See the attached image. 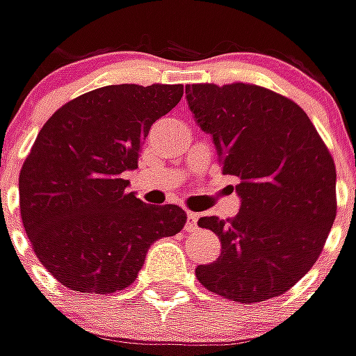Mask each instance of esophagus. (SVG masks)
Segmentation results:
<instances>
[{"label": "esophagus", "instance_id": "esophagus-1", "mask_svg": "<svg viewBox=\"0 0 356 356\" xmlns=\"http://www.w3.org/2000/svg\"><path fill=\"white\" fill-rule=\"evenodd\" d=\"M197 220H199L197 213L187 211V223H185V229H187V232H195V229H197Z\"/></svg>", "mask_w": 356, "mask_h": 356}]
</instances>
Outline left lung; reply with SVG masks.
Listing matches in <instances>:
<instances>
[{"label":"left lung","instance_id":"left-lung-1","mask_svg":"<svg viewBox=\"0 0 356 356\" xmlns=\"http://www.w3.org/2000/svg\"><path fill=\"white\" fill-rule=\"evenodd\" d=\"M187 104L211 136L223 173L240 179L232 220L201 218L221 254L197 266L207 290L254 304L290 290L314 266L337 218V171L323 138L290 98L256 84H189Z\"/></svg>","mask_w":356,"mask_h":356}]
</instances>
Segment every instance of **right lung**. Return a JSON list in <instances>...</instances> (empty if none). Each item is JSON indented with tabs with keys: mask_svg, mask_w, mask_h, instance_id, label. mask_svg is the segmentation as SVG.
<instances>
[{
	"mask_svg": "<svg viewBox=\"0 0 356 356\" xmlns=\"http://www.w3.org/2000/svg\"><path fill=\"white\" fill-rule=\"evenodd\" d=\"M183 84H113L58 108L19 173V211L42 266L82 294L136 280L149 248L183 229L179 205L127 191L153 122L173 111Z\"/></svg>",
	"mask_w": 356,
	"mask_h": 356,
	"instance_id": "1",
	"label": "right lung"
}]
</instances>
